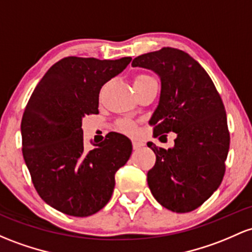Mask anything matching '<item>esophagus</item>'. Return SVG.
I'll return each mask as SVG.
<instances>
[{"label": "esophagus", "instance_id": "obj_1", "mask_svg": "<svg viewBox=\"0 0 252 252\" xmlns=\"http://www.w3.org/2000/svg\"><path fill=\"white\" fill-rule=\"evenodd\" d=\"M143 146L142 142H140V141H132V148L134 149H139Z\"/></svg>", "mask_w": 252, "mask_h": 252}]
</instances>
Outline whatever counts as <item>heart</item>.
Masks as SVG:
<instances>
[{"label": "heart", "instance_id": "1", "mask_svg": "<svg viewBox=\"0 0 252 252\" xmlns=\"http://www.w3.org/2000/svg\"><path fill=\"white\" fill-rule=\"evenodd\" d=\"M148 80H152V77L148 75H145V74H141V75L136 76L134 84H136V82L148 81ZM118 129H120L122 132H124V134L131 135V134H135V131H136V126H135V124L130 121L123 120L118 122Z\"/></svg>", "mask_w": 252, "mask_h": 252}]
</instances>
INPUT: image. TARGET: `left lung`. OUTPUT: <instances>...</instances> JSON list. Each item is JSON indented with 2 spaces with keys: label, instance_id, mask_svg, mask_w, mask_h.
<instances>
[{
  "label": "left lung",
  "instance_id": "1",
  "mask_svg": "<svg viewBox=\"0 0 252 252\" xmlns=\"http://www.w3.org/2000/svg\"><path fill=\"white\" fill-rule=\"evenodd\" d=\"M131 65L151 69L161 81L159 104L149 121L154 136L177 135L172 148L147 143L157 157L147 173L149 189L165 208L191 212L211 197L225 175L229 132L221 96L200 63L182 50L143 54Z\"/></svg>",
  "mask_w": 252,
  "mask_h": 252
}]
</instances>
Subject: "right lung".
<instances>
[{"instance_id":"add662e5","label":"right lung","mask_w":252,"mask_h":252,"mask_svg":"<svg viewBox=\"0 0 252 252\" xmlns=\"http://www.w3.org/2000/svg\"><path fill=\"white\" fill-rule=\"evenodd\" d=\"M131 57H65L46 71L21 121L23 156L35 190L49 206L71 217H90L111 198L115 175L131 156L130 140L110 132L94 148L84 147L82 118L96 115L104 84Z\"/></svg>"}]
</instances>
